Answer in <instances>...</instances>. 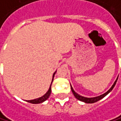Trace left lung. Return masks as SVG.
Here are the masks:
<instances>
[{
	"label": "left lung",
	"mask_w": 121,
	"mask_h": 121,
	"mask_svg": "<svg viewBox=\"0 0 121 121\" xmlns=\"http://www.w3.org/2000/svg\"><path fill=\"white\" fill-rule=\"evenodd\" d=\"M117 80H118V78H117V79L116 80V81L114 82V84L112 86V87H111L106 93H103V94H102V95H99V96L93 97V98H86V97L82 96V95L78 94V93H76V92L73 90V89L71 85V91L72 92H73V95H74V96H75L78 100H80V101H82V102H84V103H95V102H97V101L101 100L102 98H103L104 96H106L108 93H109V92L114 89V86L116 85V83L117 82Z\"/></svg>",
	"instance_id": "1"
}]
</instances>
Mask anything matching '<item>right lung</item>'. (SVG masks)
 Wrapping results in <instances>:
<instances>
[{
	"instance_id": "obj_1",
	"label": "right lung",
	"mask_w": 121,
	"mask_h": 121,
	"mask_svg": "<svg viewBox=\"0 0 121 121\" xmlns=\"http://www.w3.org/2000/svg\"><path fill=\"white\" fill-rule=\"evenodd\" d=\"M55 73H56V71L53 73L52 80V82H51V84H50V86L48 91L45 93L43 96H41V97H40V98H37V99H34V100H26V102L30 103H32V104H39V103H41L46 101V100L49 98L50 95V93H51V85H52V81H53V78H54V76H55Z\"/></svg>"
}]
</instances>
